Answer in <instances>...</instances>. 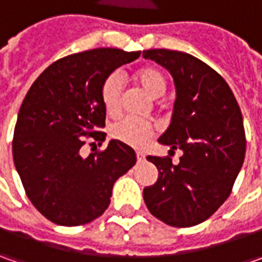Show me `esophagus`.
Instances as JSON below:
<instances>
[{"label": "esophagus", "instance_id": "1", "mask_svg": "<svg viewBox=\"0 0 262 262\" xmlns=\"http://www.w3.org/2000/svg\"><path fill=\"white\" fill-rule=\"evenodd\" d=\"M144 153H143V151H137V159H138V160H143V159H144Z\"/></svg>", "mask_w": 262, "mask_h": 262}]
</instances>
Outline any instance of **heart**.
I'll use <instances>...</instances> for the list:
<instances>
[{"mask_svg": "<svg viewBox=\"0 0 262 262\" xmlns=\"http://www.w3.org/2000/svg\"><path fill=\"white\" fill-rule=\"evenodd\" d=\"M137 83L146 90V93L153 99L163 96L166 90V80L160 70L155 67H143L137 70ZM122 97V78L119 73H112L106 77L100 87V100L109 115H116L119 112ZM155 134V126L148 121H143L133 116H125L111 126V136L126 146L143 147Z\"/></svg>", "mask_w": 262, "mask_h": 262, "instance_id": "obj_1", "label": "heart"}]
</instances>
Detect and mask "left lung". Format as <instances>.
I'll use <instances>...</instances> for the list:
<instances>
[{
    "instance_id": "8db88e82",
    "label": "left lung",
    "mask_w": 262,
    "mask_h": 262,
    "mask_svg": "<svg viewBox=\"0 0 262 262\" xmlns=\"http://www.w3.org/2000/svg\"><path fill=\"white\" fill-rule=\"evenodd\" d=\"M143 56L173 77L172 121L159 143L184 151L178 165L169 156L147 157L159 178L144 188V203L169 226H195L226 201L242 167L247 148L242 112L225 78L201 59L169 49L143 51Z\"/></svg>"
}]
</instances>
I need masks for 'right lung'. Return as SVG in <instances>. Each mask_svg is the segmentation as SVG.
Instances as JSON below:
<instances>
[{
    "label": "right lung",
    "mask_w": 262,
    "mask_h": 262,
    "mask_svg": "<svg viewBox=\"0 0 262 262\" xmlns=\"http://www.w3.org/2000/svg\"><path fill=\"white\" fill-rule=\"evenodd\" d=\"M138 56L140 51L97 48L61 58L36 78L20 106L15 169L32 204L55 225L81 226L102 216L116 179L136 165V151L118 140L87 157L81 147L86 138L105 140L102 83Z\"/></svg>",
    "instance_id": "add662e5"
}]
</instances>
